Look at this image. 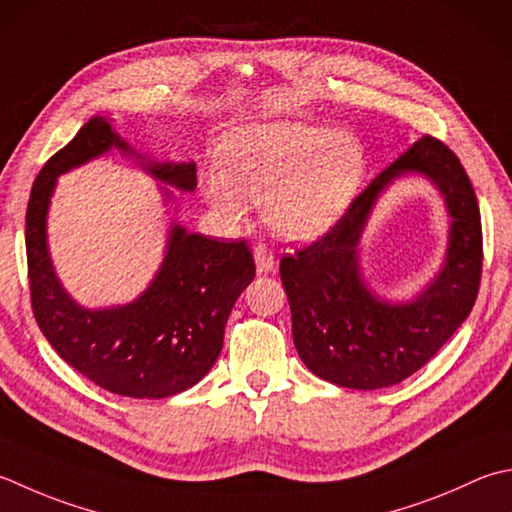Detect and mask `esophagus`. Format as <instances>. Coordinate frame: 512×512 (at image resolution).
Wrapping results in <instances>:
<instances>
[{"mask_svg":"<svg viewBox=\"0 0 512 512\" xmlns=\"http://www.w3.org/2000/svg\"><path fill=\"white\" fill-rule=\"evenodd\" d=\"M253 255H255V264H257L259 273H268V270L275 266L273 250H270L266 244H255Z\"/></svg>","mask_w":512,"mask_h":512,"instance_id":"1","label":"esophagus"}]
</instances>
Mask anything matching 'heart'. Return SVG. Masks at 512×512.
<instances>
[{
  "label": "heart",
  "instance_id": "obj_1",
  "mask_svg": "<svg viewBox=\"0 0 512 512\" xmlns=\"http://www.w3.org/2000/svg\"><path fill=\"white\" fill-rule=\"evenodd\" d=\"M362 173V150L335 130L273 122L248 128L210 166L202 188L219 215L239 222L248 199L284 237H308L342 213Z\"/></svg>",
  "mask_w": 512,
  "mask_h": 512
}]
</instances>
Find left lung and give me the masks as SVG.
<instances>
[{
    "instance_id": "8db88e82",
    "label": "left lung",
    "mask_w": 512,
    "mask_h": 512,
    "mask_svg": "<svg viewBox=\"0 0 512 512\" xmlns=\"http://www.w3.org/2000/svg\"><path fill=\"white\" fill-rule=\"evenodd\" d=\"M415 169L443 190L454 217L447 266L413 305L370 296L356 268V242L376 195ZM484 266L482 215L459 157L433 135L404 150L322 237L282 257L279 275L302 362L330 384L375 390L399 384L435 357L470 315Z\"/></svg>"
}]
</instances>
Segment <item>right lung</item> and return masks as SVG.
Returning <instances> with one entry per match:
<instances>
[{"instance_id":"add662e5","label":"right lung","mask_w":512,"mask_h":512,"mask_svg":"<svg viewBox=\"0 0 512 512\" xmlns=\"http://www.w3.org/2000/svg\"><path fill=\"white\" fill-rule=\"evenodd\" d=\"M110 146L128 150L104 117H93L39 170L26 208L30 306L50 346L77 373L108 393L162 399L195 386L213 368L230 308L255 277V259L246 239L219 242L175 226L162 270L135 304L77 306L50 266L48 199L59 173ZM148 170L182 190L197 186L195 164H148Z\"/></svg>"}]
</instances>
